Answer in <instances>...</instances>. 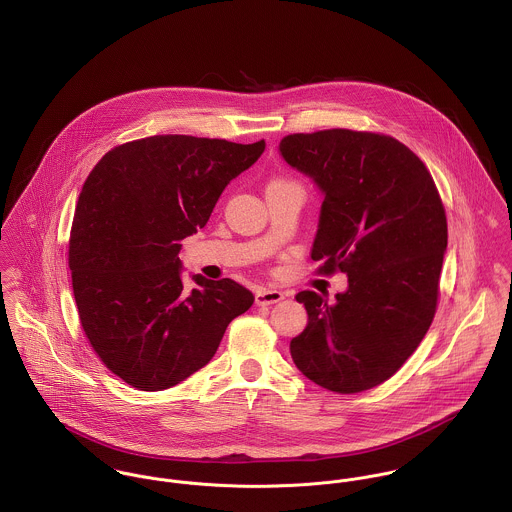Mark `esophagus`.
Segmentation results:
<instances>
[{"label":"esophagus","mask_w":512,"mask_h":512,"mask_svg":"<svg viewBox=\"0 0 512 512\" xmlns=\"http://www.w3.org/2000/svg\"><path fill=\"white\" fill-rule=\"evenodd\" d=\"M286 297V293L280 292V290H258L256 292V305H272V303H278Z\"/></svg>","instance_id":"obj_1"}]
</instances>
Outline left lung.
<instances>
[{"instance_id":"1","label":"left lung","mask_w":512,"mask_h":512,"mask_svg":"<svg viewBox=\"0 0 512 512\" xmlns=\"http://www.w3.org/2000/svg\"><path fill=\"white\" fill-rule=\"evenodd\" d=\"M280 153L323 193L311 258L349 278L333 305L295 295L307 327L290 343L293 363L331 392L374 388L408 361L436 315L447 248L436 183L412 149L384 134H292Z\"/></svg>"}]
</instances>
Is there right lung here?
Wrapping results in <instances>:
<instances>
[{"label": "right lung", "instance_id": "add662e5", "mask_svg": "<svg viewBox=\"0 0 512 512\" xmlns=\"http://www.w3.org/2000/svg\"><path fill=\"white\" fill-rule=\"evenodd\" d=\"M266 142L151 136L110 149L74 211L69 266L94 353L138 390H165L207 365L254 295L230 278L183 288L181 240L203 228L224 187Z\"/></svg>", "mask_w": 512, "mask_h": 512}]
</instances>
